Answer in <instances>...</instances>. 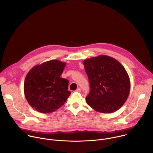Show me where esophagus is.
Wrapping results in <instances>:
<instances>
[{
    "mask_svg": "<svg viewBox=\"0 0 153 153\" xmlns=\"http://www.w3.org/2000/svg\"><path fill=\"white\" fill-rule=\"evenodd\" d=\"M81 89L80 88H77V89H76V91H75V92H81Z\"/></svg>",
    "mask_w": 153,
    "mask_h": 153,
    "instance_id": "34e87169",
    "label": "esophagus"
}]
</instances>
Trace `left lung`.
<instances>
[{"label":"left lung","mask_w":153,"mask_h":153,"mask_svg":"<svg viewBox=\"0 0 153 153\" xmlns=\"http://www.w3.org/2000/svg\"><path fill=\"white\" fill-rule=\"evenodd\" d=\"M91 90L86 97L88 105L97 112L111 113L126 102L130 91V80L117 60L100 55L83 61Z\"/></svg>","instance_id":"left-lung-1"}]
</instances>
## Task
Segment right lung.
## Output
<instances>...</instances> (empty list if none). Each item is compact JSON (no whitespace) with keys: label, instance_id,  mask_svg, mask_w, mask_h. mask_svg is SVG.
Masks as SVG:
<instances>
[{"label":"right lung","instance_id":"1","mask_svg":"<svg viewBox=\"0 0 153 153\" xmlns=\"http://www.w3.org/2000/svg\"><path fill=\"white\" fill-rule=\"evenodd\" d=\"M65 62L53 59L33 66L27 74L24 94L29 104L41 113H49L64 105L71 94L68 80L61 77Z\"/></svg>","mask_w":153,"mask_h":153}]
</instances>
